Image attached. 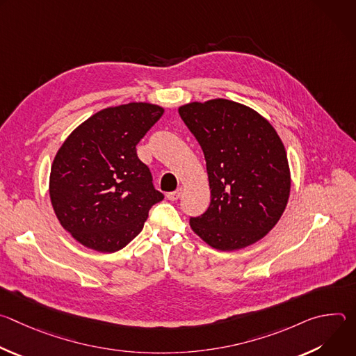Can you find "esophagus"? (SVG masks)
<instances>
[{
  "mask_svg": "<svg viewBox=\"0 0 356 356\" xmlns=\"http://www.w3.org/2000/svg\"><path fill=\"white\" fill-rule=\"evenodd\" d=\"M166 197H168L170 201H176V200H179V198L181 197V188H177L176 191H170V193H168V194H166Z\"/></svg>",
  "mask_w": 356,
  "mask_h": 356,
  "instance_id": "esophagus-1",
  "label": "esophagus"
}]
</instances>
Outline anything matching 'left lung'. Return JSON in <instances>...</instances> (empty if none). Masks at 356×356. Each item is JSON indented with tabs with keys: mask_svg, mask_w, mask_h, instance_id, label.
<instances>
[{
	"mask_svg": "<svg viewBox=\"0 0 356 356\" xmlns=\"http://www.w3.org/2000/svg\"><path fill=\"white\" fill-rule=\"evenodd\" d=\"M179 115L204 152L211 190L209 209L190 217L193 231L220 250L264 238L290 194L286 150L273 127L224 98L183 106Z\"/></svg>",
	"mask_w": 356,
	"mask_h": 356,
	"instance_id": "1",
	"label": "left lung"
}]
</instances>
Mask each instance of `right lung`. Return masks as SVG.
I'll use <instances>...</instances> for the list:
<instances>
[{
	"label": "right lung",
	"instance_id": "add662e5",
	"mask_svg": "<svg viewBox=\"0 0 356 356\" xmlns=\"http://www.w3.org/2000/svg\"><path fill=\"white\" fill-rule=\"evenodd\" d=\"M163 108L129 103L99 111L59 149L50 170V201L62 227L81 245L117 252L143 228L163 200L136 145Z\"/></svg>",
	"mask_w": 356,
	"mask_h": 356
}]
</instances>
